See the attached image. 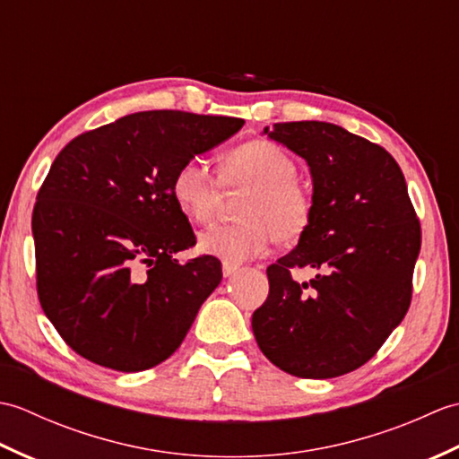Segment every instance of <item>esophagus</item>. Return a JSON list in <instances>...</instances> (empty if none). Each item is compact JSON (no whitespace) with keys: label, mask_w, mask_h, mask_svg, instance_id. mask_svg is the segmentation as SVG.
Listing matches in <instances>:
<instances>
[{"label":"esophagus","mask_w":459,"mask_h":459,"mask_svg":"<svg viewBox=\"0 0 459 459\" xmlns=\"http://www.w3.org/2000/svg\"><path fill=\"white\" fill-rule=\"evenodd\" d=\"M237 270H238L237 264H230V262H222V276H224V278L232 276Z\"/></svg>","instance_id":"esophagus-1"}]
</instances>
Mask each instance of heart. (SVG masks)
I'll list each match as a JSON object with an SVG mask.
<instances>
[{"label":"heart","mask_w":459,"mask_h":459,"mask_svg":"<svg viewBox=\"0 0 459 459\" xmlns=\"http://www.w3.org/2000/svg\"><path fill=\"white\" fill-rule=\"evenodd\" d=\"M296 175L294 160L280 145L252 140L224 155L221 178L199 158L183 161L173 173L171 197L185 217L207 222L219 209L222 187L248 191L240 201V222L211 224L197 238L203 255L237 264L260 256L274 238L290 245L304 237L314 199Z\"/></svg>","instance_id":"b5f03b06"}]
</instances>
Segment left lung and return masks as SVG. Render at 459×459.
Returning <instances> with one entry per match:
<instances>
[{"mask_svg": "<svg viewBox=\"0 0 459 459\" xmlns=\"http://www.w3.org/2000/svg\"><path fill=\"white\" fill-rule=\"evenodd\" d=\"M264 134L307 161L314 217L298 247L268 266L270 294L252 331L286 373L341 377L365 365L411 307L420 221L401 168L380 145L316 120ZM294 267L322 274L299 285Z\"/></svg>", "mask_w": 459, "mask_h": 459, "instance_id": "1", "label": "left lung"}]
</instances>
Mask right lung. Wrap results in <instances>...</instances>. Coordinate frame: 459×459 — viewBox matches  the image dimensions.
Masks as SVG:
<instances>
[{"mask_svg":"<svg viewBox=\"0 0 459 459\" xmlns=\"http://www.w3.org/2000/svg\"><path fill=\"white\" fill-rule=\"evenodd\" d=\"M245 120L135 112L84 132L56 155L37 193V294L65 343L92 363L135 373L171 357L221 284V262L195 247L171 197L175 169Z\"/></svg>","mask_w":459,"mask_h":459,"instance_id":"add662e5","label":"right lung"}]
</instances>
